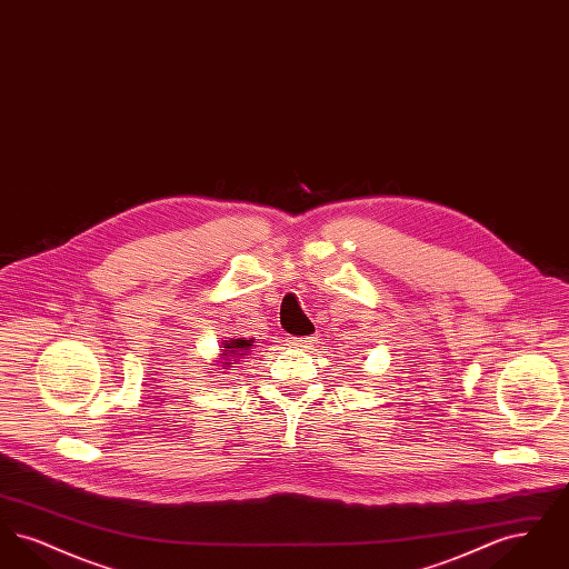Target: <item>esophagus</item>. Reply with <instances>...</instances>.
Returning <instances> with one entry per match:
<instances>
[{"label":"esophagus","mask_w":569,"mask_h":569,"mask_svg":"<svg viewBox=\"0 0 569 569\" xmlns=\"http://www.w3.org/2000/svg\"><path fill=\"white\" fill-rule=\"evenodd\" d=\"M313 343H316V337H288V346L300 348V350H307Z\"/></svg>","instance_id":"34e87169"}]
</instances>
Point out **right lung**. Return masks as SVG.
I'll return each mask as SVG.
<instances>
[{
    "mask_svg": "<svg viewBox=\"0 0 569 569\" xmlns=\"http://www.w3.org/2000/svg\"><path fill=\"white\" fill-rule=\"evenodd\" d=\"M249 346H251V341H244V339H232V341H228V343H223V360H230V356H241V352L244 350H249ZM223 365H232V362H223Z\"/></svg>",
    "mask_w": 569,
    "mask_h": 569,
    "instance_id": "right-lung-1",
    "label": "right lung"
}]
</instances>
